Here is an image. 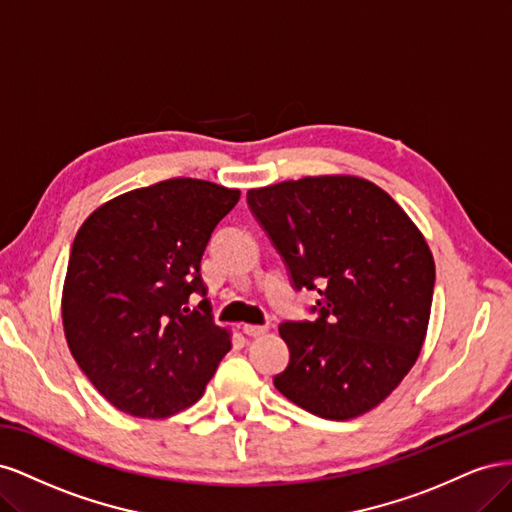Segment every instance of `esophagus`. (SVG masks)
<instances>
[{
	"instance_id": "obj_1",
	"label": "esophagus",
	"mask_w": 512,
	"mask_h": 512,
	"mask_svg": "<svg viewBox=\"0 0 512 512\" xmlns=\"http://www.w3.org/2000/svg\"><path fill=\"white\" fill-rule=\"evenodd\" d=\"M243 333L250 335V337H260V335L267 333V327H260V324H245Z\"/></svg>"
}]
</instances>
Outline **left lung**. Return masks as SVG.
Returning <instances> with one entry per match:
<instances>
[{"label": "left lung", "instance_id": "left-lung-1", "mask_svg": "<svg viewBox=\"0 0 512 512\" xmlns=\"http://www.w3.org/2000/svg\"><path fill=\"white\" fill-rule=\"evenodd\" d=\"M292 286L316 290L314 322H282L292 404L331 421L376 408L421 354L436 265L421 230L376 183L303 177L247 192Z\"/></svg>", "mask_w": 512, "mask_h": 512}]
</instances>
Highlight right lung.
Here are the masks:
<instances>
[{
	"label": "right lung",
	"instance_id": "1",
	"mask_svg": "<svg viewBox=\"0 0 512 512\" xmlns=\"http://www.w3.org/2000/svg\"><path fill=\"white\" fill-rule=\"evenodd\" d=\"M239 190L168 179L121 194L83 222L61 294L68 348L117 410L166 418L203 397L230 331L211 318L200 258Z\"/></svg>",
	"mask_w": 512,
	"mask_h": 512
}]
</instances>
